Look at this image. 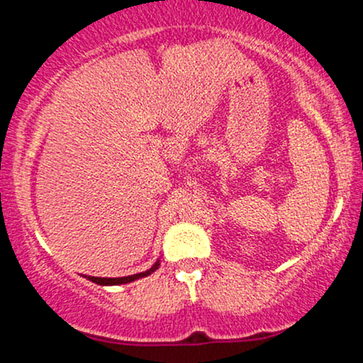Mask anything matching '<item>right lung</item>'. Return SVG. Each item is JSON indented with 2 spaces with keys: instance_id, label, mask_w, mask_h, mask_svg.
Listing matches in <instances>:
<instances>
[{
  "instance_id": "1",
  "label": "right lung",
  "mask_w": 363,
  "mask_h": 363,
  "mask_svg": "<svg viewBox=\"0 0 363 363\" xmlns=\"http://www.w3.org/2000/svg\"><path fill=\"white\" fill-rule=\"evenodd\" d=\"M158 266H160V262H155V264L152 266V268L148 269V272H143V273H138V274H131V277H123V278H101V277H86V280L97 283V285H123V283H129V281H135L138 280V278H145L148 277V274H152L155 269H158Z\"/></svg>"
}]
</instances>
